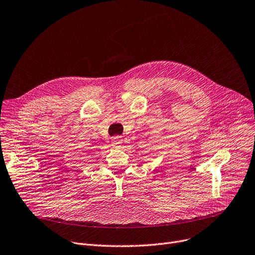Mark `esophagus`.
I'll list each match as a JSON object with an SVG mask.
<instances>
[{"label": "esophagus", "mask_w": 255, "mask_h": 255, "mask_svg": "<svg viewBox=\"0 0 255 255\" xmlns=\"http://www.w3.org/2000/svg\"><path fill=\"white\" fill-rule=\"evenodd\" d=\"M112 143H113L114 147L119 148V147H121L122 143H123V139H122L121 136H114L112 138Z\"/></svg>", "instance_id": "1"}]
</instances>
